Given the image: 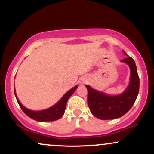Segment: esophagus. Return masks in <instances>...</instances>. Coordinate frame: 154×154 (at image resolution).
I'll return each mask as SVG.
<instances>
[{
	"label": "esophagus",
	"mask_w": 154,
	"mask_h": 154,
	"mask_svg": "<svg viewBox=\"0 0 154 154\" xmlns=\"http://www.w3.org/2000/svg\"><path fill=\"white\" fill-rule=\"evenodd\" d=\"M82 82H83V83H86V82H88L87 79H83V80H82Z\"/></svg>",
	"instance_id": "34e87169"
}]
</instances>
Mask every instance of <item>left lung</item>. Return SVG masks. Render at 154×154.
<instances>
[{
	"mask_svg": "<svg viewBox=\"0 0 154 154\" xmlns=\"http://www.w3.org/2000/svg\"><path fill=\"white\" fill-rule=\"evenodd\" d=\"M122 61L128 63L131 71L130 85L122 94L110 96L85 85L90 110L100 119H114L125 115L132 107L138 95L140 79L135 61L131 57L124 59Z\"/></svg>",
	"mask_w": 154,
	"mask_h": 154,
	"instance_id": "8db88e82",
	"label": "left lung"
}]
</instances>
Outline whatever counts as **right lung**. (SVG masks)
Wrapping results in <instances>:
<instances>
[{"label":"right lung","mask_w":154,"mask_h":154,"mask_svg":"<svg viewBox=\"0 0 154 154\" xmlns=\"http://www.w3.org/2000/svg\"><path fill=\"white\" fill-rule=\"evenodd\" d=\"M77 86L76 85L75 88L70 90L62 97L61 100L58 102L56 105L54 106L49 108V109H45L43 111H33L31 110H29L26 108H25L22 103L19 102L18 98H17V95H16L15 90H14V94L17 98V102H18L19 106H20L22 110L24 111V114L27 115L29 117L32 118V119L36 120L38 122H48V121H55L60 119L63 115L65 111V109H66V106L67 100H68L69 97L73 94L74 92L77 89Z\"/></svg>","instance_id":"right-lung-1"}]
</instances>
